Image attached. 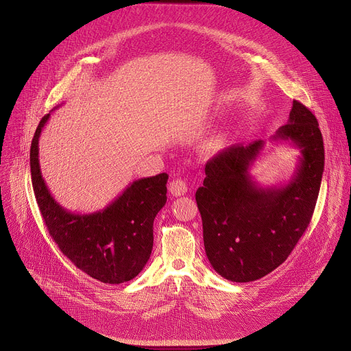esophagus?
Masks as SVG:
<instances>
[{
  "label": "esophagus",
  "instance_id": "obj_1",
  "mask_svg": "<svg viewBox=\"0 0 351 351\" xmlns=\"http://www.w3.org/2000/svg\"><path fill=\"white\" fill-rule=\"evenodd\" d=\"M169 191L172 195L175 197H180L184 195L187 193V184L184 180L182 179H175L169 183Z\"/></svg>",
  "mask_w": 351,
  "mask_h": 351
}]
</instances>
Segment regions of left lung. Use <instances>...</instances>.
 I'll return each mask as SVG.
<instances>
[{
    "label": "left lung",
    "instance_id": "8db88e82",
    "mask_svg": "<svg viewBox=\"0 0 351 351\" xmlns=\"http://www.w3.org/2000/svg\"><path fill=\"white\" fill-rule=\"evenodd\" d=\"M300 156L291 180L261 186L251 168L265 142L231 146L205 165L195 193L202 219L205 254L213 270L232 282L265 277L287 261L307 228L324 172V142L315 115L293 100L288 123L271 136Z\"/></svg>",
    "mask_w": 351,
    "mask_h": 351
}]
</instances>
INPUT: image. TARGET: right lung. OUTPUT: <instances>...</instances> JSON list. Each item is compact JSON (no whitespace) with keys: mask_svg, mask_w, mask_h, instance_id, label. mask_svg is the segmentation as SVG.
<instances>
[{"mask_svg":"<svg viewBox=\"0 0 351 351\" xmlns=\"http://www.w3.org/2000/svg\"><path fill=\"white\" fill-rule=\"evenodd\" d=\"M49 115L40 121L30 149L36 199L51 237L80 270L104 284L135 278L153 250V223L167 202V173L138 179L101 210L75 213L49 193L40 168L38 141Z\"/></svg>","mask_w":351,"mask_h":351,"instance_id":"1","label":"right lung"}]
</instances>
